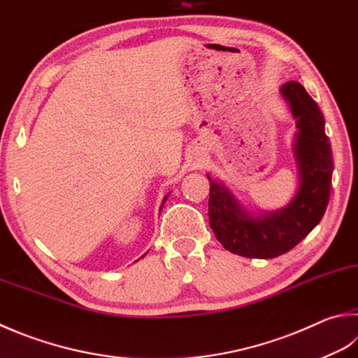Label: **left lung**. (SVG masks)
Returning a JSON list of instances; mask_svg holds the SVG:
<instances>
[{"mask_svg": "<svg viewBox=\"0 0 358 358\" xmlns=\"http://www.w3.org/2000/svg\"><path fill=\"white\" fill-rule=\"evenodd\" d=\"M296 118L294 154L299 190L289 204L266 217H251L227 188L210 176L208 222L227 251L249 259H274L288 252L313 231L324 215L332 184L334 159L324 117L304 87L289 80L280 89Z\"/></svg>", "mask_w": 358, "mask_h": 358, "instance_id": "obj_1", "label": "left lung"}]
</instances>
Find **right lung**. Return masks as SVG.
Listing matches in <instances>:
<instances>
[{
	"label": "right lung",
	"mask_w": 358,
	"mask_h": 358,
	"mask_svg": "<svg viewBox=\"0 0 358 358\" xmlns=\"http://www.w3.org/2000/svg\"><path fill=\"white\" fill-rule=\"evenodd\" d=\"M165 199H166V198H165ZM164 202H165V201H164Z\"/></svg>",
	"instance_id": "1"
}]
</instances>
